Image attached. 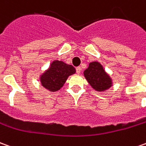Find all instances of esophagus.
Segmentation results:
<instances>
[{
    "mask_svg": "<svg viewBox=\"0 0 146 146\" xmlns=\"http://www.w3.org/2000/svg\"><path fill=\"white\" fill-rule=\"evenodd\" d=\"M76 73H77V74H80V72H81V68H80V66H79V67H76Z\"/></svg>",
    "mask_w": 146,
    "mask_h": 146,
    "instance_id": "34e87169",
    "label": "esophagus"
}]
</instances>
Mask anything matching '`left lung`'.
Segmentation results:
<instances>
[{
    "mask_svg": "<svg viewBox=\"0 0 146 146\" xmlns=\"http://www.w3.org/2000/svg\"><path fill=\"white\" fill-rule=\"evenodd\" d=\"M84 76L92 88L97 92H104L112 86L111 78L98 62L89 63L88 69L84 71Z\"/></svg>",
    "mask_w": 146,
    "mask_h": 146,
    "instance_id": "8db88e82",
    "label": "left lung"
}]
</instances>
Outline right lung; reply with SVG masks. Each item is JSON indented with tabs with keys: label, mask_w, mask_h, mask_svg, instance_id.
<instances>
[{
	"label": "right lung",
	"mask_w": 146,
	"mask_h": 146,
	"mask_svg": "<svg viewBox=\"0 0 146 146\" xmlns=\"http://www.w3.org/2000/svg\"><path fill=\"white\" fill-rule=\"evenodd\" d=\"M76 73L73 66L55 60L40 76L42 85L50 92H57L66 83L67 78Z\"/></svg>",
	"instance_id": "add662e5"
}]
</instances>
